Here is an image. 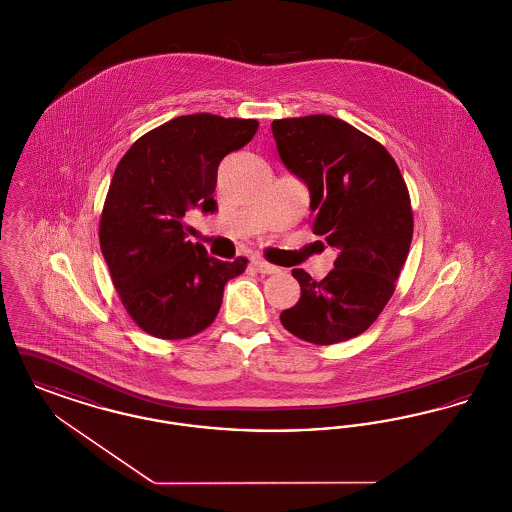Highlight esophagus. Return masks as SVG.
Listing matches in <instances>:
<instances>
[{
    "label": "esophagus",
    "instance_id": "34e87169",
    "mask_svg": "<svg viewBox=\"0 0 512 512\" xmlns=\"http://www.w3.org/2000/svg\"><path fill=\"white\" fill-rule=\"evenodd\" d=\"M253 265H255V268H257L261 274H276V272L280 270V268L270 265V263L263 261V259H259V257H255V259H253Z\"/></svg>",
    "mask_w": 512,
    "mask_h": 512
}]
</instances>
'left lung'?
I'll return each instance as SVG.
<instances>
[{"label": "left lung", "instance_id": "8db88e82", "mask_svg": "<svg viewBox=\"0 0 512 512\" xmlns=\"http://www.w3.org/2000/svg\"><path fill=\"white\" fill-rule=\"evenodd\" d=\"M278 155L311 195L313 232L338 249L320 282L293 268L299 301L282 311L288 332L317 345L363 334L390 301L413 240L405 180L386 147L341 119L272 121Z\"/></svg>", "mask_w": 512, "mask_h": 512}]
</instances>
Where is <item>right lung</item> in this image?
<instances>
[{
  "mask_svg": "<svg viewBox=\"0 0 512 512\" xmlns=\"http://www.w3.org/2000/svg\"><path fill=\"white\" fill-rule=\"evenodd\" d=\"M253 119L184 115L144 134L117 165L99 245L122 305L155 338L184 340L219 313L224 286L247 259L220 261L186 240L190 209L215 213L220 161L251 142Z\"/></svg>",
  "mask_w": 512,
  "mask_h": 512,
  "instance_id": "right-lung-1",
  "label": "right lung"
}]
</instances>
